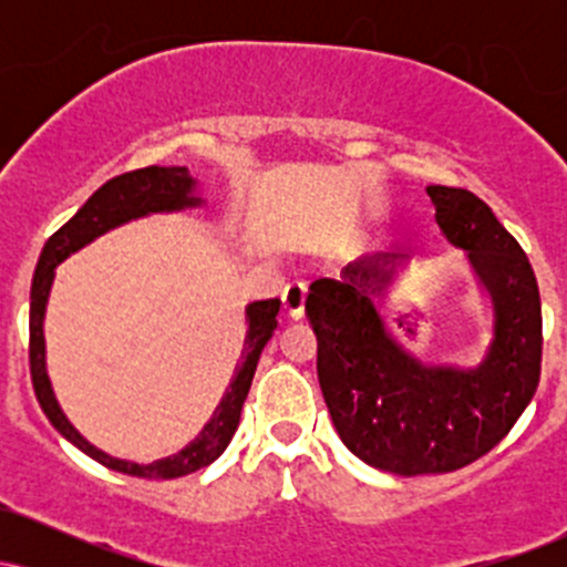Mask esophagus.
<instances>
[{
    "label": "esophagus",
    "instance_id": "1",
    "mask_svg": "<svg viewBox=\"0 0 567 567\" xmlns=\"http://www.w3.org/2000/svg\"><path fill=\"white\" fill-rule=\"evenodd\" d=\"M306 290H309V285H306L303 279H292V282H290L288 288H285V292H282L285 311H288V317H292V320H298V317L303 315Z\"/></svg>",
    "mask_w": 567,
    "mask_h": 567
}]
</instances>
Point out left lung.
Here are the masks:
<instances>
[{
  "label": "left lung",
  "instance_id": "obj_1",
  "mask_svg": "<svg viewBox=\"0 0 567 567\" xmlns=\"http://www.w3.org/2000/svg\"><path fill=\"white\" fill-rule=\"evenodd\" d=\"M434 220L466 252L493 315L474 368L432 365L400 343L375 309L402 256H365L341 279L309 285L317 375L343 445L368 466L415 477L472 464L509 434L542 375V298L528 256L466 188L426 186Z\"/></svg>",
  "mask_w": 567,
  "mask_h": 567
}]
</instances>
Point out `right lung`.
<instances>
[{"label":"right lung","mask_w":567,"mask_h":567,"mask_svg":"<svg viewBox=\"0 0 567 567\" xmlns=\"http://www.w3.org/2000/svg\"><path fill=\"white\" fill-rule=\"evenodd\" d=\"M205 199L197 194V181L188 175L186 167H143L116 178L106 181L84 205L76 210V216L63 224L53 237L48 239L39 256L34 282H31V311H29V362H31V383L39 405L44 415L50 419L58 432L66 437L71 445L80 447L97 464L109 466V470L130 474V477H146V480H173L184 477L202 470V466L213 464L220 453L226 451L234 432L239 426V413H243L245 396L250 392L252 375H256L258 360L269 338L277 330V315L282 301L279 298H266V301L247 303L245 320V347L239 357L237 368H234L231 383L226 389L220 402L207 419V424L199 429V434L181 447L178 453L167 455V458L152 461V464H135V461L114 458V455L103 453L93 442H87L76 432L74 424L66 419L61 405H58L53 383L48 375V349H44V311H48L50 288H53L58 264H63L71 252L82 250L101 234L116 229V226L130 224L135 218L154 216V213H181L188 207H202Z\"/></svg>","instance_id":"1"}]
</instances>
